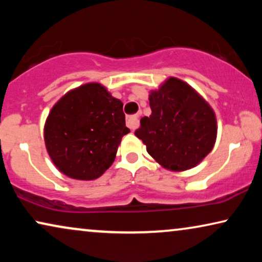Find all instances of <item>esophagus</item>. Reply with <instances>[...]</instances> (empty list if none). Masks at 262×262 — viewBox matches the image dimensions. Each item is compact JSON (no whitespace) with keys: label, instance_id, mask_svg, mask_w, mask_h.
<instances>
[{"label":"esophagus","instance_id":"34e87169","mask_svg":"<svg viewBox=\"0 0 262 262\" xmlns=\"http://www.w3.org/2000/svg\"><path fill=\"white\" fill-rule=\"evenodd\" d=\"M126 125L130 130H136L139 126V120H138V116H131L126 119Z\"/></svg>","mask_w":262,"mask_h":262}]
</instances>
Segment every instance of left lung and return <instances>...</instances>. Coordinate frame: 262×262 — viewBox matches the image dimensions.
I'll return each instance as SVG.
<instances>
[{"label":"left lung","mask_w":262,"mask_h":262,"mask_svg":"<svg viewBox=\"0 0 262 262\" xmlns=\"http://www.w3.org/2000/svg\"><path fill=\"white\" fill-rule=\"evenodd\" d=\"M150 117H143L137 136L163 168L184 171L198 166L217 137L216 114L188 83L169 77L149 94Z\"/></svg>","instance_id":"obj_1"}]
</instances>
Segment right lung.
I'll list each match as a JSON object with an SVG mask.
<instances>
[{
  "mask_svg": "<svg viewBox=\"0 0 262 262\" xmlns=\"http://www.w3.org/2000/svg\"><path fill=\"white\" fill-rule=\"evenodd\" d=\"M125 125L123 102L98 82L71 89L46 118L44 141L50 159L64 175L95 180L112 166Z\"/></svg>",
  "mask_w": 262,
  "mask_h": 262,
  "instance_id": "1",
  "label": "right lung"
}]
</instances>
